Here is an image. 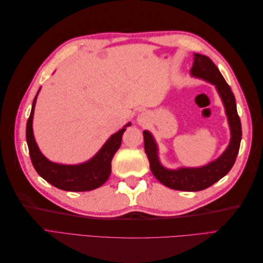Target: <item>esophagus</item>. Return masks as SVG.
Masks as SVG:
<instances>
[{
  "label": "esophagus",
  "instance_id": "34e87169",
  "mask_svg": "<svg viewBox=\"0 0 263 263\" xmlns=\"http://www.w3.org/2000/svg\"><path fill=\"white\" fill-rule=\"evenodd\" d=\"M150 114L148 113V112H142V113H140L138 116H137V123L139 124V125H141V126H144V125H146V124H148L149 123V121H150Z\"/></svg>",
  "mask_w": 263,
  "mask_h": 263
}]
</instances>
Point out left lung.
I'll return each instance as SVG.
<instances>
[{"instance_id": "8db88e82", "label": "left lung", "mask_w": 263, "mask_h": 263, "mask_svg": "<svg viewBox=\"0 0 263 263\" xmlns=\"http://www.w3.org/2000/svg\"><path fill=\"white\" fill-rule=\"evenodd\" d=\"M190 73L196 79H202L213 84L220 97L230 129V140L227 148L218 158L205 165L195 168L181 166L177 169H169L161 163L158 144L149 130H144V142L150 170L159 182L173 190L196 192L210 187L224 178L233 168L240 147L241 123L237 113L236 100L232 89L208 55L194 53L193 67Z\"/></svg>"}]
</instances>
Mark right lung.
I'll return each instance as SVG.
<instances>
[{"mask_svg":"<svg viewBox=\"0 0 263 263\" xmlns=\"http://www.w3.org/2000/svg\"><path fill=\"white\" fill-rule=\"evenodd\" d=\"M33 101L30 115L26 125V140L35 170L44 180L53 186L70 192H84L98 189L107 181L112 171V159L122 144V136L126 127L132 123L126 124L122 129L113 134L102 146V148L89 160L78 164H62L50 161L39 149L34 137L33 118L38 93Z\"/></svg>","mask_w":263,"mask_h":263,"instance_id":"obj_1","label":"right lung"}]
</instances>
